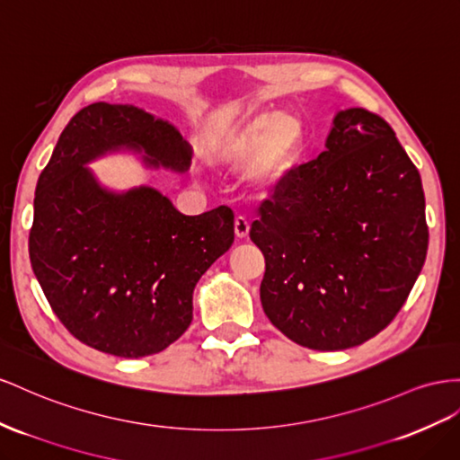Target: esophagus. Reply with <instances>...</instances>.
<instances>
[{"instance_id": "34e87169", "label": "esophagus", "mask_w": 460, "mask_h": 460, "mask_svg": "<svg viewBox=\"0 0 460 460\" xmlns=\"http://www.w3.org/2000/svg\"><path fill=\"white\" fill-rule=\"evenodd\" d=\"M234 232H235V238H247V234H250V220L245 217H235L234 220Z\"/></svg>"}]
</instances>
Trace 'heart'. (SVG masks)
Segmentation results:
<instances>
[{"label": "heart", "instance_id": "b5f03b06", "mask_svg": "<svg viewBox=\"0 0 460 460\" xmlns=\"http://www.w3.org/2000/svg\"><path fill=\"white\" fill-rule=\"evenodd\" d=\"M305 148L302 119L284 111L259 114L234 126L215 148L220 164L245 166L243 176L259 190H270L300 163Z\"/></svg>", "mask_w": 460, "mask_h": 460}]
</instances>
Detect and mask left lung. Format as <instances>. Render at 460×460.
<instances>
[{
    "instance_id": "left-lung-1",
    "label": "left lung",
    "mask_w": 460,
    "mask_h": 460,
    "mask_svg": "<svg viewBox=\"0 0 460 460\" xmlns=\"http://www.w3.org/2000/svg\"><path fill=\"white\" fill-rule=\"evenodd\" d=\"M323 151L259 207L261 305L312 350H344L399 314L428 253L420 172L383 118L341 110Z\"/></svg>"
}]
</instances>
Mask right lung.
<instances>
[{"label": "right lung", "instance_id": "right-lung-1", "mask_svg": "<svg viewBox=\"0 0 460 460\" xmlns=\"http://www.w3.org/2000/svg\"><path fill=\"white\" fill-rule=\"evenodd\" d=\"M128 148L146 168L183 173L191 151L172 123L131 104L96 102L61 131L34 193L31 265L64 327L101 352L141 358L178 341L193 288L230 250L234 213L185 217L146 188L116 193L84 164Z\"/></svg>", "mask_w": 460, "mask_h": 460}]
</instances>
